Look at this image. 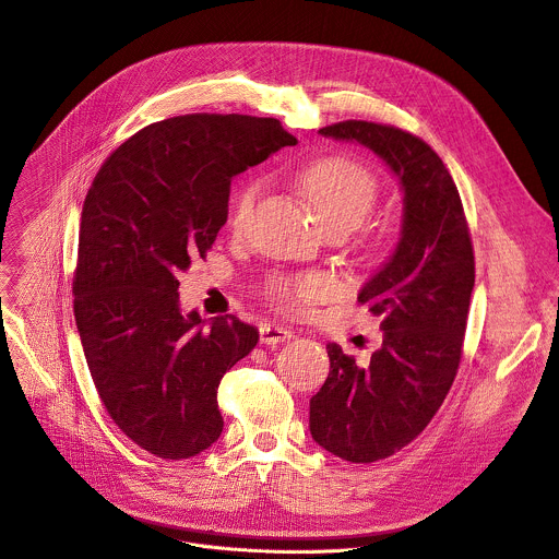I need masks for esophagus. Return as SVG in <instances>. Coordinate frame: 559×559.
I'll list each match as a JSON object with an SVG mask.
<instances>
[{
  "label": "esophagus",
  "instance_id": "34e87169",
  "mask_svg": "<svg viewBox=\"0 0 559 559\" xmlns=\"http://www.w3.org/2000/svg\"><path fill=\"white\" fill-rule=\"evenodd\" d=\"M295 337V332L280 325V323H262L260 325V342L262 344H269V346H275V344H284V342H290Z\"/></svg>",
  "mask_w": 559,
  "mask_h": 559
}]
</instances>
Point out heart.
I'll return each instance as SVG.
<instances>
[{
	"instance_id": "b5f03b06",
	"label": "heart",
	"mask_w": 559,
	"mask_h": 559,
	"mask_svg": "<svg viewBox=\"0 0 559 559\" xmlns=\"http://www.w3.org/2000/svg\"><path fill=\"white\" fill-rule=\"evenodd\" d=\"M299 187L317 213L323 229L332 225L359 227L372 211L379 195V180L374 171L348 156H328L310 163L299 174ZM262 191L260 180L247 182L234 204V225L242 227L251 215L253 204ZM334 293V284L325 275L282 277L271 284L269 295L284 308H306Z\"/></svg>"
}]
</instances>
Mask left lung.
Segmentation results:
<instances>
[{"label": "left lung", "mask_w": 559, "mask_h": 559, "mask_svg": "<svg viewBox=\"0 0 559 559\" xmlns=\"http://www.w3.org/2000/svg\"><path fill=\"white\" fill-rule=\"evenodd\" d=\"M321 136L372 150L403 191L401 236L359 301L383 342L359 366L328 344L330 372L310 399V433L348 463H374L412 442L448 396L463 353L476 269L459 189L438 154L392 126L344 121Z\"/></svg>", "instance_id": "obj_1"}]
</instances>
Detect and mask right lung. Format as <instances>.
Masks as SVG:
<instances>
[{"label": "right lung", "mask_w": 559, "mask_h": 559, "mask_svg": "<svg viewBox=\"0 0 559 559\" xmlns=\"http://www.w3.org/2000/svg\"><path fill=\"white\" fill-rule=\"evenodd\" d=\"M295 143L277 119L174 117L126 141L85 195L72 284L81 346L111 420L158 459L217 440V385L260 340L234 314L185 312L178 275L227 222L231 178Z\"/></svg>", "instance_id": "add662e5"}]
</instances>
